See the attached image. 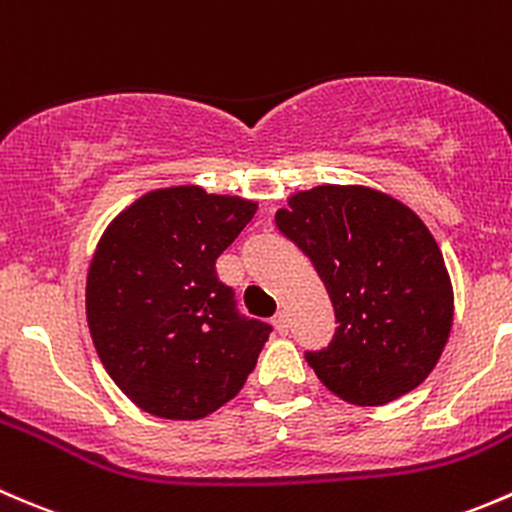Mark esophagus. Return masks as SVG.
I'll return each instance as SVG.
<instances>
[{
  "label": "esophagus",
  "mask_w": 512,
  "mask_h": 512,
  "mask_svg": "<svg viewBox=\"0 0 512 512\" xmlns=\"http://www.w3.org/2000/svg\"><path fill=\"white\" fill-rule=\"evenodd\" d=\"M273 325H276L278 333L286 335L288 328H291V320H288V313H283V310H281V313L273 315Z\"/></svg>",
  "instance_id": "esophagus-1"
}]
</instances>
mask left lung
Returning a JSON list of instances; mask_svg holds the SVG:
<instances>
[{
	"label": "left lung",
	"mask_w": 512,
	"mask_h": 512,
	"mask_svg": "<svg viewBox=\"0 0 512 512\" xmlns=\"http://www.w3.org/2000/svg\"><path fill=\"white\" fill-rule=\"evenodd\" d=\"M276 226L313 261L335 308L333 342L305 360L357 407H382L419 387L453 323L439 244L407 204L362 184H320L288 197Z\"/></svg>",
	"instance_id": "obj_1"
}]
</instances>
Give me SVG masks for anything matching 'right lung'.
<instances>
[{
	"instance_id": "add662e5",
	"label": "right lung",
	"mask_w": 512,
	"mask_h": 512,
	"mask_svg": "<svg viewBox=\"0 0 512 512\" xmlns=\"http://www.w3.org/2000/svg\"><path fill=\"white\" fill-rule=\"evenodd\" d=\"M258 204L197 184L155 189L100 236L86 318L105 372L142 412L192 421L234 399L271 325L236 310L217 258Z\"/></svg>"
}]
</instances>
